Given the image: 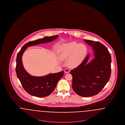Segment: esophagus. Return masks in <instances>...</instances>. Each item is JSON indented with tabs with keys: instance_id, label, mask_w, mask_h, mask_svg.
Here are the masks:
<instances>
[{
	"instance_id": "34e87169",
	"label": "esophagus",
	"mask_w": 125,
	"mask_h": 125,
	"mask_svg": "<svg viewBox=\"0 0 125 125\" xmlns=\"http://www.w3.org/2000/svg\"><path fill=\"white\" fill-rule=\"evenodd\" d=\"M69 72H70V70L68 69H65V73H69Z\"/></svg>"
}]
</instances>
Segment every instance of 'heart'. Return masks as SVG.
Listing matches in <instances>:
<instances>
[{
	"mask_svg": "<svg viewBox=\"0 0 125 125\" xmlns=\"http://www.w3.org/2000/svg\"><path fill=\"white\" fill-rule=\"evenodd\" d=\"M87 51L86 46L82 43L71 42L64 44L60 48V59L62 60L68 59L67 65L69 67H76L83 62Z\"/></svg>",
	"mask_w": 125,
	"mask_h": 125,
	"instance_id": "b5f03b06",
	"label": "heart"
}]
</instances>
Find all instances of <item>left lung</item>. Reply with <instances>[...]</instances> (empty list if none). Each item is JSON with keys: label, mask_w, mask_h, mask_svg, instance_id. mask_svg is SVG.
<instances>
[{"label": "left lung", "mask_w": 125, "mask_h": 125, "mask_svg": "<svg viewBox=\"0 0 125 125\" xmlns=\"http://www.w3.org/2000/svg\"><path fill=\"white\" fill-rule=\"evenodd\" d=\"M94 51L93 59L87 63L88 55L82 63L70 71L72 87L78 95L89 97L97 95L108 82L111 74V56L100 42L84 40Z\"/></svg>", "instance_id": "obj_1"}]
</instances>
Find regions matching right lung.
<instances>
[{"label":"right lung","instance_id":"add662e5","mask_svg":"<svg viewBox=\"0 0 125 125\" xmlns=\"http://www.w3.org/2000/svg\"><path fill=\"white\" fill-rule=\"evenodd\" d=\"M58 36V35L44 37L27 42L18 52L16 66L17 76L25 91L31 95L37 97H45L50 95L55 89L59 81L63 76L64 72L50 73L40 77L32 76L24 69L22 62V54L28 47L53 41Z\"/></svg>","mask_w":125,"mask_h":125}]
</instances>
